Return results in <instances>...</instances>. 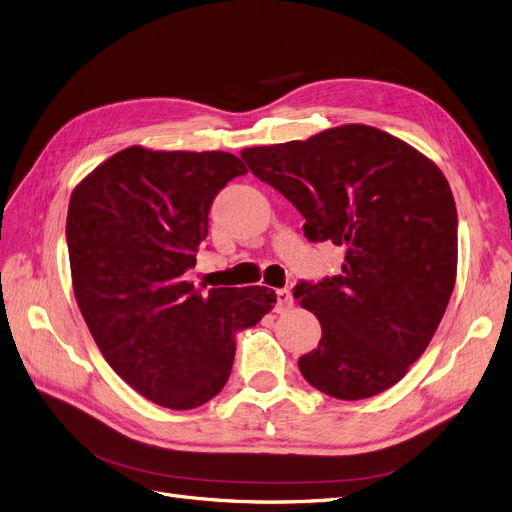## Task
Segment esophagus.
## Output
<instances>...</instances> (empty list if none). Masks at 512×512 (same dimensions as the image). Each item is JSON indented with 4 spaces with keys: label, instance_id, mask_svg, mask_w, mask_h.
<instances>
[{
    "label": "esophagus",
    "instance_id": "obj_1",
    "mask_svg": "<svg viewBox=\"0 0 512 512\" xmlns=\"http://www.w3.org/2000/svg\"><path fill=\"white\" fill-rule=\"evenodd\" d=\"M293 306V295L289 289H276V310L287 312Z\"/></svg>",
    "mask_w": 512,
    "mask_h": 512
}]
</instances>
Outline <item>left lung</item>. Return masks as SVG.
I'll return each instance as SVG.
<instances>
[{
	"label": "left lung",
	"mask_w": 512,
	"mask_h": 512,
	"mask_svg": "<svg viewBox=\"0 0 512 512\" xmlns=\"http://www.w3.org/2000/svg\"><path fill=\"white\" fill-rule=\"evenodd\" d=\"M240 156L304 215L310 242L346 251L342 274L293 289L323 327L318 348L299 356L306 382L358 401L403 380L456 285L458 211L439 166L365 124Z\"/></svg>",
	"instance_id": "8db88e82"
}]
</instances>
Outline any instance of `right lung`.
<instances>
[{"label": "right lung", "mask_w": 512, "mask_h": 512, "mask_svg": "<svg viewBox=\"0 0 512 512\" xmlns=\"http://www.w3.org/2000/svg\"><path fill=\"white\" fill-rule=\"evenodd\" d=\"M244 173L227 151L135 145L71 194L65 234L80 312L109 367L160 407L194 409L219 394L236 333L276 304L268 287L202 293L185 280L215 196Z\"/></svg>", "instance_id": "1"}]
</instances>
